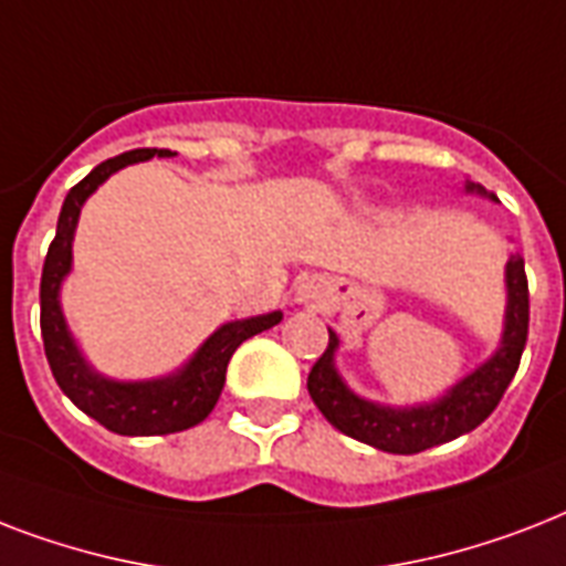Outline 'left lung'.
Listing matches in <instances>:
<instances>
[{
    "label": "left lung",
    "instance_id": "1",
    "mask_svg": "<svg viewBox=\"0 0 566 566\" xmlns=\"http://www.w3.org/2000/svg\"><path fill=\"white\" fill-rule=\"evenodd\" d=\"M467 190L484 193L482 185H473V181H467ZM505 282H509V311H505L502 346L491 361L482 364L464 381H458L443 399L420 405V408H385V405L355 396L344 385V378L337 376V335L328 332L326 353L319 355L308 373V394L314 405L335 429L394 455H417L482 426L509 390L528 337V282L520 255H511Z\"/></svg>",
    "mask_w": 566,
    "mask_h": 566
}]
</instances>
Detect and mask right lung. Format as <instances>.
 <instances>
[{
	"label": "right lung",
	"instance_id": "1",
	"mask_svg": "<svg viewBox=\"0 0 566 566\" xmlns=\"http://www.w3.org/2000/svg\"><path fill=\"white\" fill-rule=\"evenodd\" d=\"M170 158V149H132L117 158L93 167L64 199L61 217H57L55 240L49 243L43 275H40V335L46 361L52 367L57 387L64 390L73 405H78L87 417L105 426L114 434L128 438H149V434H172L185 431L196 422H202L213 411L226 385V367L247 337L273 328L282 323V311L264 314V317L234 319L217 328L202 349L190 358V364L176 376L155 378V381H108L84 364L75 349L73 337L66 332L64 314L57 305V291L64 275L70 273L73 261V231L78 222L84 199L108 179L111 172L123 170L128 164L149 161V158Z\"/></svg>",
	"mask_w": 566,
	"mask_h": 566
}]
</instances>
